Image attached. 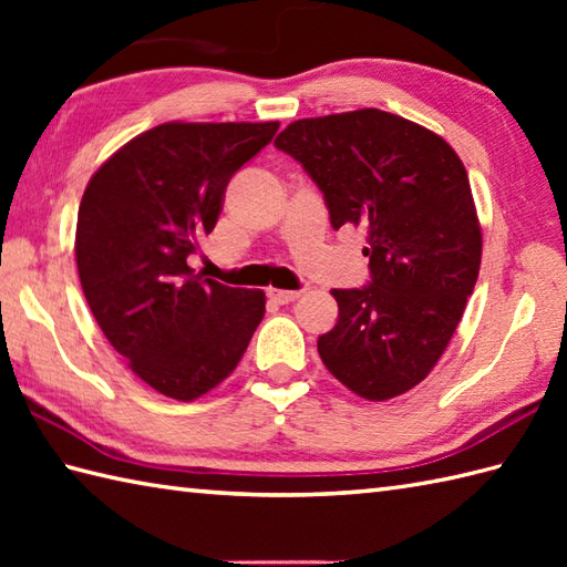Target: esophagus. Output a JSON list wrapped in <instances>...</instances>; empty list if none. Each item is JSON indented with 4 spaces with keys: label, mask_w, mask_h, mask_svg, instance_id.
<instances>
[{
    "label": "esophagus",
    "mask_w": 567,
    "mask_h": 567,
    "mask_svg": "<svg viewBox=\"0 0 567 567\" xmlns=\"http://www.w3.org/2000/svg\"><path fill=\"white\" fill-rule=\"evenodd\" d=\"M268 297L272 299V302H277V305H290V302H295V299L299 297V292H295V290H275V287H270Z\"/></svg>",
    "instance_id": "34e87169"
}]
</instances>
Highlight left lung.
<instances>
[{
	"label": "left lung",
	"mask_w": 567,
	"mask_h": 567,
	"mask_svg": "<svg viewBox=\"0 0 567 567\" xmlns=\"http://www.w3.org/2000/svg\"><path fill=\"white\" fill-rule=\"evenodd\" d=\"M275 146L323 192L333 228L368 231L370 285L331 290L339 321L317 341L323 365L370 402L416 388L461 323L483 258L461 158L439 134L380 110L299 118Z\"/></svg>",
	"instance_id": "left-lung-1"
}]
</instances>
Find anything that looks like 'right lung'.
Instances as JSON below:
<instances>
[{
	"label": "right lung",
	"instance_id": "add662e5",
	"mask_svg": "<svg viewBox=\"0 0 567 567\" xmlns=\"http://www.w3.org/2000/svg\"><path fill=\"white\" fill-rule=\"evenodd\" d=\"M277 122L161 124L118 148L84 189L75 258L106 341L155 392L192 402L224 382L265 315L262 290L195 275L228 179Z\"/></svg>",
	"mask_w": 567,
	"mask_h": 567
}]
</instances>
